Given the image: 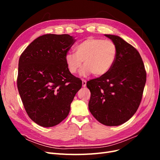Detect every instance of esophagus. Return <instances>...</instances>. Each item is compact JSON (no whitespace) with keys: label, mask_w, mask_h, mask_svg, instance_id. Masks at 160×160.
<instances>
[{"label":"esophagus","mask_w":160,"mask_h":160,"mask_svg":"<svg viewBox=\"0 0 160 160\" xmlns=\"http://www.w3.org/2000/svg\"><path fill=\"white\" fill-rule=\"evenodd\" d=\"M86 85H87V81H86V80L82 79V86H83V88H85V87H86Z\"/></svg>","instance_id":"esophagus-1"}]
</instances>
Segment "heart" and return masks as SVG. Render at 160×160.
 Masks as SVG:
<instances>
[{"instance_id": "heart-1", "label": "heart", "mask_w": 160, "mask_h": 160, "mask_svg": "<svg viewBox=\"0 0 160 160\" xmlns=\"http://www.w3.org/2000/svg\"><path fill=\"white\" fill-rule=\"evenodd\" d=\"M75 52L65 55L67 67L71 74H75L81 67V75L93 73L95 77L103 76L113 66L118 55V47L111 40L89 37L77 45Z\"/></svg>"}]
</instances>
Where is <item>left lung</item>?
<instances>
[{"label": "left lung", "instance_id": "1", "mask_svg": "<svg viewBox=\"0 0 160 160\" xmlns=\"http://www.w3.org/2000/svg\"><path fill=\"white\" fill-rule=\"evenodd\" d=\"M118 47V55L110 71L88 81L91 91L89 109L99 122L118 126L136 112L142 99L146 71L136 49L119 36L105 35Z\"/></svg>", "mask_w": 160, "mask_h": 160}]
</instances>
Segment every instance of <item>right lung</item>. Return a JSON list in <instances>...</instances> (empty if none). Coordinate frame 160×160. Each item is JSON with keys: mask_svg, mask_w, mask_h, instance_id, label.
Segmentation results:
<instances>
[{"mask_svg": "<svg viewBox=\"0 0 160 160\" xmlns=\"http://www.w3.org/2000/svg\"><path fill=\"white\" fill-rule=\"evenodd\" d=\"M75 42L67 34H47L34 40L19 58L18 93L28 117L42 127L65 119L81 88V80L69 71L65 60Z\"/></svg>", "mask_w": 160, "mask_h": 160, "instance_id": "add662e5", "label": "right lung"}]
</instances>
